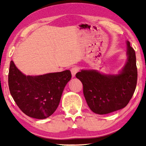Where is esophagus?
<instances>
[{
  "instance_id": "1",
  "label": "esophagus",
  "mask_w": 146,
  "mask_h": 146,
  "mask_svg": "<svg viewBox=\"0 0 146 146\" xmlns=\"http://www.w3.org/2000/svg\"><path fill=\"white\" fill-rule=\"evenodd\" d=\"M79 71V68L78 67H76V66H75V67H73L71 69V75H72V76L73 77H74V76H75L76 73L78 72Z\"/></svg>"
}]
</instances>
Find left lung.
Here are the masks:
<instances>
[{"label":"left lung","instance_id":"8db88e82","mask_svg":"<svg viewBox=\"0 0 146 146\" xmlns=\"http://www.w3.org/2000/svg\"><path fill=\"white\" fill-rule=\"evenodd\" d=\"M127 44V59L122 70L115 75H106L93 70L76 74L83 84V93L93 112L105 115L125 108L137 86V68L135 50Z\"/></svg>","mask_w":146,"mask_h":146}]
</instances>
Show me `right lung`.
I'll use <instances>...</instances> for the list:
<instances>
[{
  "instance_id": "right-lung-1",
  "label": "right lung",
  "mask_w": 146,
  "mask_h": 146,
  "mask_svg": "<svg viewBox=\"0 0 146 146\" xmlns=\"http://www.w3.org/2000/svg\"><path fill=\"white\" fill-rule=\"evenodd\" d=\"M71 78L70 70L41 75H26L11 60L8 85L14 101L24 114L44 119L56 111L64 89Z\"/></svg>"
}]
</instances>
